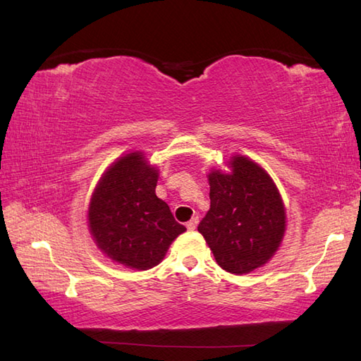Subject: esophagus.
<instances>
[{
	"label": "esophagus",
	"mask_w": 361,
	"mask_h": 361,
	"mask_svg": "<svg viewBox=\"0 0 361 361\" xmlns=\"http://www.w3.org/2000/svg\"><path fill=\"white\" fill-rule=\"evenodd\" d=\"M197 224H198V216H194V219L186 223V228L189 231H195L197 229Z\"/></svg>",
	"instance_id": "34e87169"
}]
</instances>
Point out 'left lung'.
I'll use <instances>...</instances> for the list:
<instances>
[{"mask_svg":"<svg viewBox=\"0 0 361 361\" xmlns=\"http://www.w3.org/2000/svg\"><path fill=\"white\" fill-rule=\"evenodd\" d=\"M232 172L209 173L211 209L198 232L220 267L247 274L269 262L279 249L286 215L276 186L262 167L246 157H233Z\"/></svg>","mask_w":361,"mask_h":361,"instance_id":"obj_1","label":"left lung"}]
</instances>
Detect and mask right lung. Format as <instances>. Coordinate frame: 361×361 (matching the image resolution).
<instances>
[{
    "label": "right lung",
    "instance_id": "1",
    "mask_svg": "<svg viewBox=\"0 0 361 361\" xmlns=\"http://www.w3.org/2000/svg\"><path fill=\"white\" fill-rule=\"evenodd\" d=\"M157 167L133 152L109 167L92 195L90 233L98 247L133 269L157 266L171 243L186 231L155 194Z\"/></svg>",
    "mask_w": 361,
    "mask_h": 361
}]
</instances>
